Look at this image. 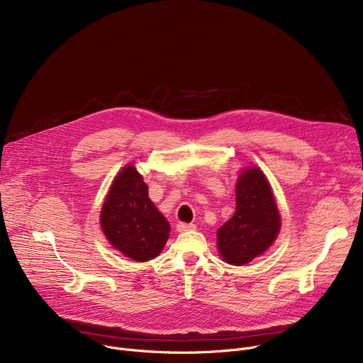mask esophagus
<instances>
[{
	"mask_svg": "<svg viewBox=\"0 0 363 363\" xmlns=\"http://www.w3.org/2000/svg\"><path fill=\"white\" fill-rule=\"evenodd\" d=\"M177 230H178L179 233H186V231L195 230V225H194V224H186V223H179V224L177 225Z\"/></svg>",
	"mask_w": 363,
	"mask_h": 363,
	"instance_id": "1",
	"label": "esophagus"
}]
</instances>
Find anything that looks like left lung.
<instances>
[{"label": "left lung", "instance_id": "left-lung-1", "mask_svg": "<svg viewBox=\"0 0 363 363\" xmlns=\"http://www.w3.org/2000/svg\"><path fill=\"white\" fill-rule=\"evenodd\" d=\"M280 225L279 208L266 175L257 167L244 169L235 185V213L217 231L223 260L233 266L250 263L274 242Z\"/></svg>", "mask_w": 363, "mask_h": 363}]
</instances>
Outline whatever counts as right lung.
<instances>
[{
  "instance_id": "add662e5",
  "label": "right lung",
  "mask_w": 363,
  "mask_h": 363,
  "mask_svg": "<svg viewBox=\"0 0 363 363\" xmlns=\"http://www.w3.org/2000/svg\"><path fill=\"white\" fill-rule=\"evenodd\" d=\"M100 225L118 251L139 263L160 255L171 231L133 165H126L113 179L101 206Z\"/></svg>"
}]
</instances>
